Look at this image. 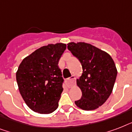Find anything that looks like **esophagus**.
Segmentation results:
<instances>
[{
	"label": "esophagus",
	"mask_w": 132,
	"mask_h": 132,
	"mask_svg": "<svg viewBox=\"0 0 132 132\" xmlns=\"http://www.w3.org/2000/svg\"><path fill=\"white\" fill-rule=\"evenodd\" d=\"M66 84L68 88L72 87V86L75 84V77L74 75H72V76L70 77V78L67 79L66 80Z\"/></svg>",
	"instance_id": "1"
}]
</instances>
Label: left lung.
Returning a JSON list of instances; mask_svg holds the SVG:
<instances>
[{
    "instance_id": "obj_1",
    "label": "left lung",
    "mask_w": 132,
    "mask_h": 132,
    "mask_svg": "<svg viewBox=\"0 0 132 132\" xmlns=\"http://www.w3.org/2000/svg\"><path fill=\"white\" fill-rule=\"evenodd\" d=\"M68 49L80 62L83 73L77 84L82 92L77 107L92 110L104 103L112 92L117 70L111 56L105 52L84 42H70Z\"/></svg>"
}]
</instances>
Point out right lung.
<instances>
[{"instance_id":"1","label":"right lung","mask_w":132,"mask_h":132,"mask_svg":"<svg viewBox=\"0 0 132 132\" xmlns=\"http://www.w3.org/2000/svg\"><path fill=\"white\" fill-rule=\"evenodd\" d=\"M66 45L48 44L24 59L16 72L22 97L30 109L40 114L57 110L63 91L64 79L58 62Z\"/></svg>"}]
</instances>
